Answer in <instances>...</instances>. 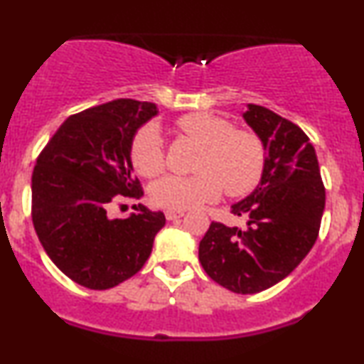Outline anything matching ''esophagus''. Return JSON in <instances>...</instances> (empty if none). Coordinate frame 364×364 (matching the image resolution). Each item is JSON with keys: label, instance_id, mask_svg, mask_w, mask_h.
Returning <instances> with one entry per match:
<instances>
[{"label": "esophagus", "instance_id": "esophagus-1", "mask_svg": "<svg viewBox=\"0 0 364 364\" xmlns=\"http://www.w3.org/2000/svg\"><path fill=\"white\" fill-rule=\"evenodd\" d=\"M183 215H185V212H181V210H166V218L168 220H178Z\"/></svg>", "mask_w": 364, "mask_h": 364}]
</instances>
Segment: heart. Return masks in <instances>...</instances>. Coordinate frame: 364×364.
<instances>
[{
    "instance_id": "1",
    "label": "heart",
    "mask_w": 364,
    "mask_h": 364,
    "mask_svg": "<svg viewBox=\"0 0 364 364\" xmlns=\"http://www.w3.org/2000/svg\"><path fill=\"white\" fill-rule=\"evenodd\" d=\"M176 127L185 137L203 147L195 176L169 174L152 186L156 205L186 210L215 201L220 195L244 196L256 190L266 168V147L251 130L235 129L230 120L208 112L179 117ZM130 161L140 176L156 178L166 168L164 144L154 124L144 125L130 146Z\"/></svg>"
}]
</instances>
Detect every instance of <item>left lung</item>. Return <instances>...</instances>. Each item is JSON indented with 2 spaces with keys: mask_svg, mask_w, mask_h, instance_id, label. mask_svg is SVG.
<instances>
[{
  "mask_svg": "<svg viewBox=\"0 0 364 364\" xmlns=\"http://www.w3.org/2000/svg\"><path fill=\"white\" fill-rule=\"evenodd\" d=\"M244 120L264 142L266 168L247 198L230 207L246 229L212 222L200 240L205 273L227 290L251 295L287 278L318 237L326 188L307 134L259 105Z\"/></svg>",
  "mask_w": 364,
  "mask_h": 364,
  "instance_id": "8db88e82",
  "label": "left lung"
}]
</instances>
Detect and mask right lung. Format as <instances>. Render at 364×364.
Returning a JSON list of instances; mask_svg holds the SVG:
<instances>
[{"instance_id": "obj_1", "label": "right lung", "mask_w": 364, "mask_h": 364, "mask_svg": "<svg viewBox=\"0 0 364 364\" xmlns=\"http://www.w3.org/2000/svg\"><path fill=\"white\" fill-rule=\"evenodd\" d=\"M154 103L120 98L71 115L37 157L32 222L47 256L68 278L108 290L146 264L163 212L137 205L129 218H110L122 198L144 195L132 176L130 146Z\"/></svg>"}]
</instances>
